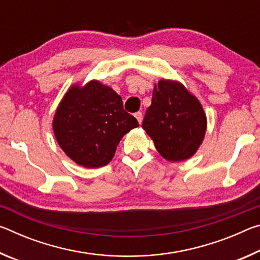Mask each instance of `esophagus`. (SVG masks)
I'll return each mask as SVG.
<instances>
[{
  "instance_id": "obj_1",
  "label": "esophagus",
  "mask_w": 260,
  "mask_h": 260,
  "mask_svg": "<svg viewBox=\"0 0 260 260\" xmlns=\"http://www.w3.org/2000/svg\"><path fill=\"white\" fill-rule=\"evenodd\" d=\"M135 118H136V119H138L139 124H141V122H142V119H143V114H142V112H141V111L136 112V113H135Z\"/></svg>"
}]
</instances>
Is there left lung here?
<instances>
[{"mask_svg":"<svg viewBox=\"0 0 260 260\" xmlns=\"http://www.w3.org/2000/svg\"><path fill=\"white\" fill-rule=\"evenodd\" d=\"M142 127L165 159L181 161L191 157L203 141L206 117L182 85L160 80L153 88Z\"/></svg>","mask_w":260,"mask_h":260,"instance_id":"1","label":"left lung"}]
</instances>
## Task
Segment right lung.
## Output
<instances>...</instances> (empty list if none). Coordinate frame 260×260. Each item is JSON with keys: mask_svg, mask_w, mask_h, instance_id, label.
Wrapping results in <instances>:
<instances>
[{"mask_svg": "<svg viewBox=\"0 0 260 260\" xmlns=\"http://www.w3.org/2000/svg\"><path fill=\"white\" fill-rule=\"evenodd\" d=\"M138 126V120L124 110L120 96L98 81L72 87L52 125L63 151L88 169L107 165L122 136Z\"/></svg>", "mask_w": 260, "mask_h": 260, "instance_id": "add662e5", "label": "right lung"}]
</instances>
